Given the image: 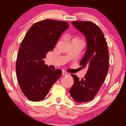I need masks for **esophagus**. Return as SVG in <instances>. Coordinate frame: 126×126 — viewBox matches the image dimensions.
Wrapping results in <instances>:
<instances>
[{
	"label": "esophagus",
	"mask_w": 126,
	"mask_h": 126,
	"mask_svg": "<svg viewBox=\"0 0 126 126\" xmlns=\"http://www.w3.org/2000/svg\"><path fill=\"white\" fill-rule=\"evenodd\" d=\"M67 74L68 73L66 71H64V70H63V71H62V75H63V76H64V75H67Z\"/></svg>",
	"instance_id": "obj_1"
}]
</instances>
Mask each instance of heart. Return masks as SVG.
Listing matches in <instances>:
<instances>
[{
    "label": "heart",
    "instance_id": "1",
    "mask_svg": "<svg viewBox=\"0 0 126 126\" xmlns=\"http://www.w3.org/2000/svg\"><path fill=\"white\" fill-rule=\"evenodd\" d=\"M73 40H80V39H79V38H78V37H75V38H73Z\"/></svg>",
    "mask_w": 126,
    "mask_h": 126
}]
</instances>
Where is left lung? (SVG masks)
Returning <instances> with one entry per match:
<instances>
[{"label": "left lung", "instance_id": "1", "mask_svg": "<svg viewBox=\"0 0 126 126\" xmlns=\"http://www.w3.org/2000/svg\"><path fill=\"white\" fill-rule=\"evenodd\" d=\"M72 24L86 38V51L80 64L87 67L88 71L82 79L72 75L74 84L69 92L76 102H88L94 98L107 75L109 69L107 43L102 30L92 22L73 21Z\"/></svg>", "mask_w": 126, "mask_h": 126}]
</instances>
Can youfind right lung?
I'll use <instances>...</instances> for the list:
<instances>
[{
    "label": "right lung",
    "mask_w": 126,
    "mask_h": 126,
    "mask_svg": "<svg viewBox=\"0 0 126 126\" xmlns=\"http://www.w3.org/2000/svg\"><path fill=\"white\" fill-rule=\"evenodd\" d=\"M69 27L67 22L43 20L32 25L22 41L16 62V72L20 88L29 100L44 99L61 76V70L49 69L44 59Z\"/></svg>",
    "instance_id": "add662e5"
}]
</instances>
